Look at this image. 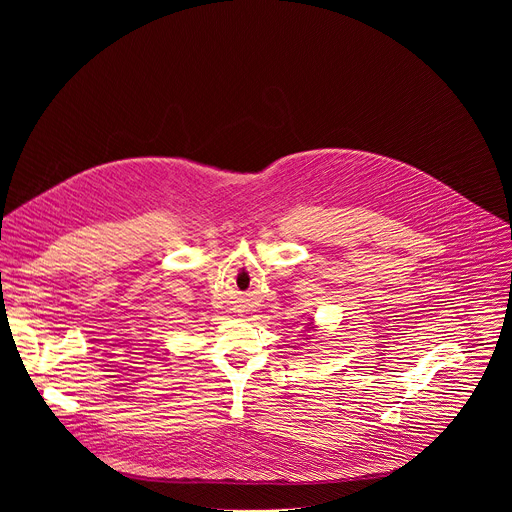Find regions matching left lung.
Returning <instances> with one entry per match:
<instances>
[{"label":"left lung","instance_id":"left-lung-1","mask_svg":"<svg viewBox=\"0 0 512 512\" xmlns=\"http://www.w3.org/2000/svg\"><path fill=\"white\" fill-rule=\"evenodd\" d=\"M308 326H312V322H310V324H308Z\"/></svg>","mask_w":512,"mask_h":512}]
</instances>
